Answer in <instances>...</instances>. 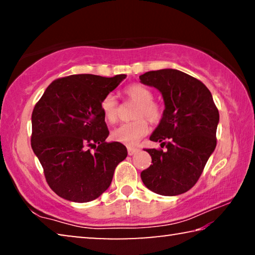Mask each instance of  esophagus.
I'll use <instances>...</instances> for the list:
<instances>
[{
  "label": "esophagus",
  "mask_w": 255,
  "mask_h": 255,
  "mask_svg": "<svg viewBox=\"0 0 255 255\" xmlns=\"http://www.w3.org/2000/svg\"><path fill=\"white\" fill-rule=\"evenodd\" d=\"M127 149H128V154H129V155L136 154V153H138V150H139V149L136 148V147H132V146H128Z\"/></svg>",
  "instance_id": "1"
}]
</instances>
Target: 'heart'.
<instances>
[{
  "mask_svg": "<svg viewBox=\"0 0 255 255\" xmlns=\"http://www.w3.org/2000/svg\"><path fill=\"white\" fill-rule=\"evenodd\" d=\"M125 96L129 101L137 103L133 112L132 123L120 125L112 131L114 140L125 145H136L141 138L147 135L149 130L148 120L152 124H158L163 118V108L159 103L154 101V93L147 86L139 83H132L124 90ZM101 111L108 123L114 124L118 120L119 105L114 94H107L101 101Z\"/></svg>",
  "mask_w": 255,
  "mask_h": 255,
  "instance_id": "obj_1",
  "label": "heart"
}]
</instances>
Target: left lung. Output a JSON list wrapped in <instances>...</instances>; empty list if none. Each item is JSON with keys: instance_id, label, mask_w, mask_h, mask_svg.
Returning <instances> with one entry per match:
<instances>
[{"instance_id": "left-lung-1", "label": "left lung", "mask_w": 255, "mask_h": 255, "mask_svg": "<svg viewBox=\"0 0 255 255\" xmlns=\"http://www.w3.org/2000/svg\"><path fill=\"white\" fill-rule=\"evenodd\" d=\"M139 79L162 93L165 109L149 139L166 148L146 149L153 164L140 178L158 195H181L197 183L215 150L218 109L207 86L181 71H150Z\"/></svg>"}]
</instances>
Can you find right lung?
<instances>
[{
  "label": "right lung",
  "instance_id": "right-lung-1",
  "mask_svg": "<svg viewBox=\"0 0 255 255\" xmlns=\"http://www.w3.org/2000/svg\"><path fill=\"white\" fill-rule=\"evenodd\" d=\"M126 75L79 74L51 82L33 108L31 147L50 189L64 199L89 202L100 197L127 157L109 135L101 101Z\"/></svg>",
  "mask_w": 255,
  "mask_h": 255
}]
</instances>
